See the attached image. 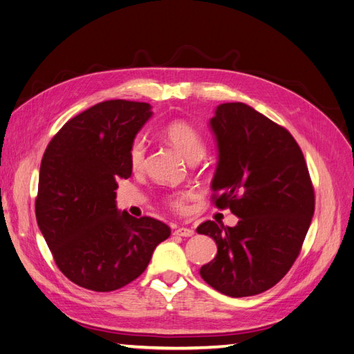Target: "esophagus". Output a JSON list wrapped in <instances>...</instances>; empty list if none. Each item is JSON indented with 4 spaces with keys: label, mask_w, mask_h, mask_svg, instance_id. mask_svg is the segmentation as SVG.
Here are the masks:
<instances>
[{
    "label": "esophagus",
    "mask_w": 354,
    "mask_h": 354,
    "mask_svg": "<svg viewBox=\"0 0 354 354\" xmlns=\"http://www.w3.org/2000/svg\"><path fill=\"white\" fill-rule=\"evenodd\" d=\"M175 234H176V236L189 238V236H193V234H194V230L193 229H188V227H179V229L175 230Z\"/></svg>",
    "instance_id": "34e87169"
}]
</instances>
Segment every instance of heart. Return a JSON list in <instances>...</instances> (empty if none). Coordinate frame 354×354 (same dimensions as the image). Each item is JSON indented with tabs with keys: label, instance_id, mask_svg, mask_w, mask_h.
Returning <instances> with one entry per match:
<instances>
[{
	"label": "heart",
	"instance_id": "b5f03b06",
	"mask_svg": "<svg viewBox=\"0 0 354 354\" xmlns=\"http://www.w3.org/2000/svg\"><path fill=\"white\" fill-rule=\"evenodd\" d=\"M162 134L189 162H194L203 156L205 140L201 131L193 124L180 120L171 121L162 129ZM145 153H147L145 142L142 139H134L129 151V162L131 170L139 171L143 167ZM194 196L196 193L193 189H184V192L167 196V202L174 209L184 211L188 198H193Z\"/></svg>",
	"mask_w": 354,
	"mask_h": 354
}]
</instances>
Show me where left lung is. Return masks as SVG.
Masks as SVG:
<instances>
[{
  "label": "left lung",
  "instance_id": "left-lung-1",
  "mask_svg": "<svg viewBox=\"0 0 354 354\" xmlns=\"http://www.w3.org/2000/svg\"><path fill=\"white\" fill-rule=\"evenodd\" d=\"M209 125L218 147L214 203L239 221L198 225L218 248L201 277L230 297L254 296L274 287L301 252L315 206L310 171L293 136L248 104H220Z\"/></svg>",
  "mask_w": 354,
  "mask_h": 354
}]
</instances>
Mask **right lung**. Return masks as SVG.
Listing matches in <instances>:
<instances>
[{"mask_svg":"<svg viewBox=\"0 0 354 354\" xmlns=\"http://www.w3.org/2000/svg\"><path fill=\"white\" fill-rule=\"evenodd\" d=\"M151 116L148 103L102 102L62 125L43 153L35 218L57 266L80 287L127 286L170 236L167 224L134 218L115 202L116 180L131 176V143Z\"/></svg>","mask_w":354,"mask_h":354,"instance_id":"1","label":"right lung"}]
</instances>
